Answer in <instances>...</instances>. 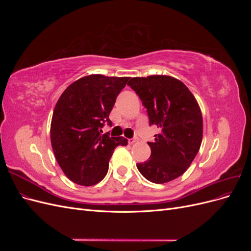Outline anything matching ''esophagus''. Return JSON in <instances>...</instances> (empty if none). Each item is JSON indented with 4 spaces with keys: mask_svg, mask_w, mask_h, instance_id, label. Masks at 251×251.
Returning <instances> with one entry per match:
<instances>
[{
    "mask_svg": "<svg viewBox=\"0 0 251 251\" xmlns=\"http://www.w3.org/2000/svg\"><path fill=\"white\" fill-rule=\"evenodd\" d=\"M137 142V138H132V139H128V143L130 144H134Z\"/></svg>",
    "mask_w": 251,
    "mask_h": 251,
    "instance_id": "obj_1",
    "label": "esophagus"
}]
</instances>
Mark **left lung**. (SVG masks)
Here are the masks:
<instances>
[{
	"instance_id": "left-lung-1",
	"label": "left lung",
	"mask_w": 251,
	"mask_h": 251,
	"mask_svg": "<svg viewBox=\"0 0 251 251\" xmlns=\"http://www.w3.org/2000/svg\"><path fill=\"white\" fill-rule=\"evenodd\" d=\"M147 108L150 125L160 128L149 160L137 163L142 176L162 184L181 176L192 164L203 137L202 112L181 80L169 75L133 77L127 82Z\"/></svg>"
}]
</instances>
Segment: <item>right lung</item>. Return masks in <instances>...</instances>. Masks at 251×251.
Instances as JSON below:
<instances>
[{
    "label": "right lung",
    "mask_w": 251,
    "mask_h": 251,
    "mask_svg": "<svg viewBox=\"0 0 251 251\" xmlns=\"http://www.w3.org/2000/svg\"><path fill=\"white\" fill-rule=\"evenodd\" d=\"M130 77L92 74L72 82L53 111L50 139L55 159L66 176L83 186L95 185L108 173L114 149L126 146L124 137L101 134L116 97Z\"/></svg>",
    "instance_id": "obj_1"
}]
</instances>
